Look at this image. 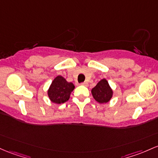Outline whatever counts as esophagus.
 Returning <instances> with one entry per match:
<instances>
[{"label":"esophagus","instance_id":"obj_1","mask_svg":"<svg viewBox=\"0 0 158 158\" xmlns=\"http://www.w3.org/2000/svg\"><path fill=\"white\" fill-rule=\"evenodd\" d=\"M81 85H84V86H88V83L87 82H82Z\"/></svg>","mask_w":158,"mask_h":158}]
</instances>
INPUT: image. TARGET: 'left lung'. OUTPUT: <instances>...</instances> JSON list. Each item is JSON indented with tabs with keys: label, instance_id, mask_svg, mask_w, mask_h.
Masks as SVG:
<instances>
[{
	"label": "left lung",
	"instance_id": "obj_1",
	"mask_svg": "<svg viewBox=\"0 0 158 158\" xmlns=\"http://www.w3.org/2000/svg\"><path fill=\"white\" fill-rule=\"evenodd\" d=\"M94 99L99 103H106L113 96V90L106 79L99 81L95 87L91 89Z\"/></svg>",
	"mask_w": 158,
	"mask_h": 158
}]
</instances>
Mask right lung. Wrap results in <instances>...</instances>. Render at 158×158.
<instances>
[{"label": "right lung", "instance_id": "add662e5", "mask_svg": "<svg viewBox=\"0 0 158 158\" xmlns=\"http://www.w3.org/2000/svg\"><path fill=\"white\" fill-rule=\"evenodd\" d=\"M74 88L73 83L67 82L62 76H57L48 89V98L54 103L61 104L70 99V94Z\"/></svg>", "mask_w": 158, "mask_h": 158}]
</instances>
